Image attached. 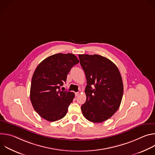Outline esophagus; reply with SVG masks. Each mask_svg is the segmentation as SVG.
<instances>
[{
	"mask_svg": "<svg viewBox=\"0 0 155 155\" xmlns=\"http://www.w3.org/2000/svg\"><path fill=\"white\" fill-rule=\"evenodd\" d=\"M75 96H78L80 94V93H79L78 92H77V93H75Z\"/></svg>",
	"mask_w": 155,
	"mask_h": 155,
	"instance_id": "esophagus-1",
	"label": "esophagus"
}]
</instances>
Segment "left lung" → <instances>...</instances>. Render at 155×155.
Segmentation results:
<instances>
[{
  "label": "left lung",
  "instance_id": "8db88e82",
  "mask_svg": "<svg viewBox=\"0 0 155 155\" xmlns=\"http://www.w3.org/2000/svg\"><path fill=\"white\" fill-rule=\"evenodd\" d=\"M87 85L86 100L81 106L83 116L93 123L112 117L120 107L123 84L117 65L101 55L78 54Z\"/></svg>",
  "mask_w": 155,
  "mask_h": 155
}]
</instances>
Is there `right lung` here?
<instances>
[{
  "mask_svg": "<svg viewBox=\"0 0 155 155\" xmlns=\"http://www.w3.org/2000/svg\"><path fill=\"white\" fill-rule=\"evenodd\" d=\"M79 60L73 54L58 53L42 61L33 74L30 98L36 112L48 121L64 117L73 101V92L61 90L67 75Z\"/></svg>",
  "mask_w": 155,
  "mask_h": 155,
  "instance_id": "add662e5",
  "label": "right lung"
}]
</instances>
